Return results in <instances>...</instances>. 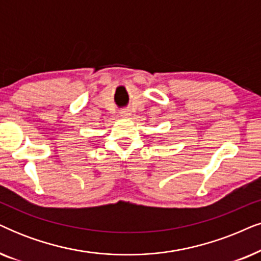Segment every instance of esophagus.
Instances as JSON below:
<instances>
[{"label":"esophagus","instance_id":"obj_1","mask_svg":"<svg viewBox=\"0 0 261 261\" xmlns=\"http://www.w3.org/2000/svg\"><path fill=\"white\" fill-rule=\"evenodd\" d=\"M121 115H122V116L123 117H127V116H129V111H128V110H122V111H121Z\"/></svg>","mask_w":261,"mask_h":261}]
</instances>
